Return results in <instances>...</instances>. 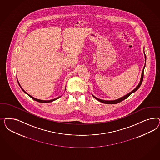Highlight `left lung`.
Masks as SVG:
<instances>
[{"label": "left lung", "mask_w": 160, "mask_h": 160, "mask_svg": "<svg viewBox=\"0 0 160 160\" xmlns=\"http://www.w3.org/2000/svg\"><path fill=\"white\" fill-rule=\"evenodd\" d=\"M144 53L145 55V61H146V56H145V54L144 48ZM145 66L144 68H143V70H142V74H141V79H140V81H139V84L138 85V86H137L136 88H135L134 89H133L131 92H130L128 93V94L125 95L124 96V97H121V98H119V99H115V100H113V101H108V100H103V99H99V98L95 97V96H93L92 95L93 97L94 98H95L97 100L99 101V102H102V103H107V104H115V103H119V102H121V101H122L123 100L125 99L126 98H128V97L129 96H130L132 93L135 92L136 91H137V90H138V89L140 87V86H141V83L142 82V81H143V78H144V70Z\"/></svg>", "instance_id": "8db88e82"}]
</instances>
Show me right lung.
<instances>
[{
    "label": "right lung",
    "instance_id": "obj_1",
    "mask_svg": "<svg viewBox=\"0 0 160 160\" xmlns=\"http://www.w3.org/2000/svg\"><path fill=\"white\" fill-rule=\"evenodd\" d=\"M21 86V85H20ZM21 89H22V91L24 92L25 93H26L27 95H28L30 97H31L32 99H34L35 101H38V102H42V103H48V102H52V101H55V100H57V99H58V98H59V97H58L57 98H55V99H51V100H41V99H36V98H34V97H32L31 95H29L28 93H26L24 90H23V89L21 87ZM65 89H66V88H65Z\"/></svg>",
    "mask_w": 160,
    "mask_h": 160
}]
</instances>
